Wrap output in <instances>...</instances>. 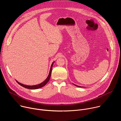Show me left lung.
Wrapping results in <instances>:
<instances>
[{
	"instance_id": "left-lung-1",
	"label": "left lung",
	"mask_w": 121,
	"mask_h": 121,
	"mask_svg": "<svg viewBox=\"0 0 121 121\" xmlns=\"http://www.w3.org/2000/svg\"><path fill=\"white\" fill-rule=\"evenodd\" d=\"M74 86H77V87H82V86H77V85H74V84H73Z\"/></svg>"
}]
</instances>
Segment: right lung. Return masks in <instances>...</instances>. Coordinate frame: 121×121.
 I'll list each match as a JSON object with an SVG mask.
<instances>
[{"mask_svg":"<svg viewBox=\"0 0 121 121\" xmlns=\"http://www.w3.org/2000/svg\"><path fill=\"white\" fill-rule=\"evenodd\" d=\"M55 62H53L52 65H51V67H50V71H49V74L48 76V77L47 78V79L45 80V81L44 82H43L42 83H40L38 85H35V86H27V85H24V84H21L19 82H18L17 81H16L21 86L26 88H27V89H38V88H41L43 86H44L49 81V80L50 79V76L51 75V72H52V67H53V65L54 64Z\"/></svg>","mask_w":121,"mask_h":121,"instance_id":"right-lung-1","label":"right lung"}]
</instances>
